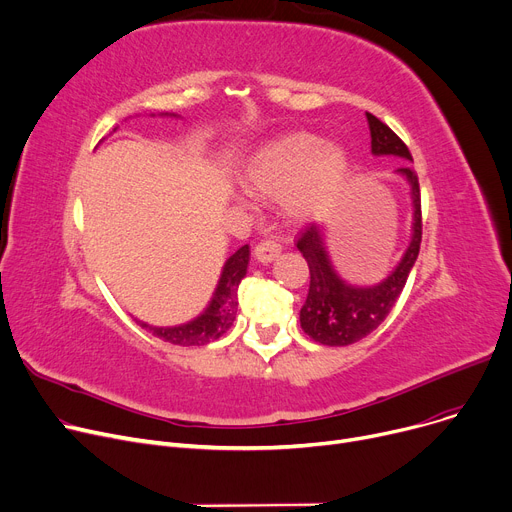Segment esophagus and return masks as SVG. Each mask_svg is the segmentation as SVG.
I'll return each instance as SVG.
<instances>
[{
  "label": "esophagus",
  "mask_w": 512,
  "mask_h": 512,
  "mask_svg": "<svg viewBox=\"0 0 512 512\" xmlns=\"http://www.w3.org/2000/svg\"><path fill=\"white\" fill-rule=\"evenodd\" d=\"M280 253H282V245L276 243V241H271V238H265V241L257 243V247H255V257L261 263L274 261Z\"/></svg>",
  "instance_id": "34e87169"
}]
</instances>
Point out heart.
<instances>
[{"mask_svg":"<svg viewBox=\"0 0 512 512\" xmlns=\"http://www.w3.org/2000/svg\"><path fill=\"white\" fill-rule=\"evenodd\" d=\"M346 170L348 158L342 148L323 146L313 133H288L249 158L241 181L255 197H282L288 216L306 220L329 206Z\"/></svg>","mask_w":512,"mask_h":512,"instance_id":"obj_1","label":"heart"}]
</instances>
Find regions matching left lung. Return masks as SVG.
Listing matches in <instances>:
<instances>
[{
  "label": "left lung",
  "mask_w": 512,
  "mask_h": 512,
  "mask_svg": "<svg viewBox=\"0 0 512 512\" xmlns=\"http://www.w3.org/2000/svg\"><path fill=\"white\" fill-rule=\"evenodd\" d=\"M370 127V148L374 156H399L403 160H414L399 135L385 125L381 119L366 113ZM407 185H410L414 203V226L412 241L405 249L399 265L391 274L374 286H352L337 276L327 249L325 234L317 224H309L300 234L296 247L311 269L309 296L300 309V327L315 342L323 346H350L377 329L405 288L407 276L418 259L422 243V203L420 183L412 166L397 168Z\"/></svg>",
  "instance_id": "obj_1"
}]
</instances>
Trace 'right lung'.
Wrapping results in <instances>:
<instances>
[{
  "label": "right lung",
  "mask_w": 512,
  "mask_h": 512,
  "mask_svg": "<svg viewBox=\"0 0 512 512\" xmlns=\"http://www.w3.org/2000/svg\"><path fill=\"white\" fill-rule=\"evenodd\" d=\"M247 265H249V245L241 247L232 257H228L208 309L203 311L197 319L177 327H152L146 323H140V325L146 327L152 335L160 337L162 342L175 344V346H203V344L214 342V339L222 337L232 327L236 319L238 284H241V280L247 274Z\"/></svg>",
  "instance_id": "right-lung-1"
}]
</instances>
